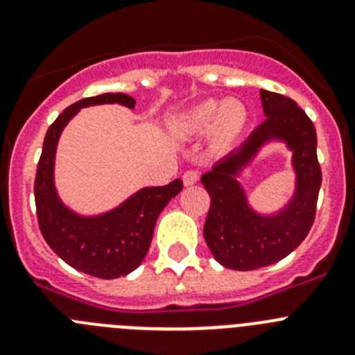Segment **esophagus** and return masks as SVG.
<instances>
[{
	"mask_svg": "<svg viewBox=\"0 0 355 355\" xmlns=\"http://www.w3.org/2000/svg\"><path fill=\"white\" fill-rule=\"evenodd\" d=\"M197 181H199V172L197 171H187L183 174V183L187 184V187H190V184H196Z\"/></svg>",
	"mask_w": 355,
	"mask_h": 355,
	"instance_id": "34e87169",
	"label": "esophagus"
}]
</instances>
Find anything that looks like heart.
Returning a JSON list of instances; mask_svg holds the SVG:
<instances>
[{"label":"heart","mask_w":355,"mask_h":355,"mask_svg":"<svg viewBox=\"0 0 355 355\" xmlns=\"http://www.w3.org/2000/svg\"><path fill=\"white\" fill-rule=\"evenodd\" d=\"M180 126L184 133L190 135L209 130L213 147L224 150L233 146L245 130L247 108L236 99H206L181 117Z\"/></svg>","instance_id":"1"}]
</instances>
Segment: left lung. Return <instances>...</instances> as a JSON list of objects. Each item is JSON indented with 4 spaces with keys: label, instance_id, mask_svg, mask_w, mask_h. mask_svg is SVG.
Listing matches in <instances>:
<instances>
[{
    "label": "left lung",
    "instance_id": "obj_1",
    "mask_svg": "<svg viewBox=\"0 0 355 355\" xmlns=\"http://www.w3.org/2000/svg\"><path fill=\"white\" fill-rule=\"evenodd\" d=\"M259 94L265 121L200 178L211 197L205 224L206 243L213 258L231 270H256L293 252L315 222L322 184L311 119L290 97L268 90ZM272 139L284 141L292 150L297 183L294 197L283 210L261 216L250 208L237 175Z\"/></svg>",
    "mask_w": 355,
    "mask_h": 355
}]
</instances>
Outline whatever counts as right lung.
<instances>
[{
	"mask_svg": "<svg viewBox=\"0 0 355 355\" xmlns=\"http://www.w3.org/2000/svg\"><path fill=\"white\" fill-rule=\"evenodd\" d=\"M115 103L135 108L131 96L101 94L85 97L56 117L44 139L33 187L44 240L72 268L99 279L128 275L144 261L159 213L183 190L181 180L165 187L142 188L117 208L92 216L80 215L62 202L55 187V156L62 131L81 108Z\"/></svg>",
	"mask_w": 355,
	"mask_h": 355,
	"instance_id": "1",
	"label": "right lung"
}]
</instances>
